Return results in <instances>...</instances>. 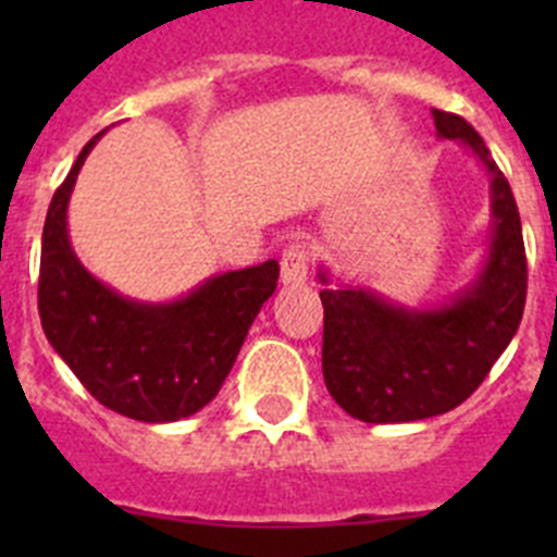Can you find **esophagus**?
Listing matches in <instances>:
<instances>
[{
    "label": "esophagus",
    "mask_w": 557,
    "mask_h": 557,
    "mask_svg": "<svg viewBox=\"0 0 557 557\" xmlns=\"http://www.w3.org/2000/svg\"><path fill=\"white\" fill-rule=\"evenodd\" d=\"M309 262H312V253H309L307 243H293L284 248L282 253V282L284 284H304L309 275Z\"/></svg>",
    "instance_id": "34e87169"
}]
</instances>
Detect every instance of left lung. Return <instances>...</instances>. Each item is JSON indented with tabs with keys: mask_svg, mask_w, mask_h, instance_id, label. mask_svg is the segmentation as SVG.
<instances>
[{
	"mask_svg": "<svg viewBox=\"0 0 557 557\" xmlns=\"http://www.w3.org/2000/svg\"><path fill=\"white\" fill-rule=\"evenodd\" d=\"M441 139H460L491 172L494 239L485 270L435 312L393 307L366 289H321L323 379L348 416L401 424L462 405L508 348L528 298V253L513 191L480 133L432 108ZM326 282V278H323Z\"/></svg>",
	"mask_w": 557,
	"mask_h": 557,
	"instance_id": "8db88e82",
	"label": "left lung"
}]
</instances>
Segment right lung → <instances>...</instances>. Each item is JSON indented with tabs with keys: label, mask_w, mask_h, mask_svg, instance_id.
Listing matches in <instances>:
<instances>
[{
	"label": "right lung",
	"mask_w": 557,
	"mask_h": 557,
	"mask_svg": "<svg viewBox=\"0 0 557 557\" xmlns=\"http://www.w3.org/2000/svg\"><path fill=\"white\" fill-rule=\"evenodd\" d=\"M100 136L83 147L49 203L38 273L41 326L102 407L147 424L178 421L220 393L250 323L275 293L278 262L214 275L164 307L111 293L77 262L66 234L69 195Z\"/></svg>",
	"instance_id": "obj_1"
}]
</instances>
